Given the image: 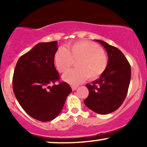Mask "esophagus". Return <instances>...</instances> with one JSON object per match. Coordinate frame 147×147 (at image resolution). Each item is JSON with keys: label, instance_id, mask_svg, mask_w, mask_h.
Returning <instances> with one entry per match:
<instances>
[{"label": "esophagus", "instance_id": "34e87169", "mask_svg": "<svg viewBox=\"0 0 147 147\" xmlns=\"http://www.w3.org/2000/svg\"><path fill=\"white\" fill-rule=\"evenodd\" d=\"M71 88L72 90H76L77 89V88H78V86H72Z\"/></svg>", "mask_w": 147, "mask_h": 147}]
</instances>
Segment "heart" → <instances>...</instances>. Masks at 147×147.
Here are the masks:
<instances>
[{"instance_id": "obj_1", "label": "heart", "mask_w": 147, "mask_h": 147, "mask_svg": "<svg viewBox=\"0 0 147 147\" xmlns=\"http://www.w3.org/2000/svg\"><path fill=\"white\" fill-rule=\"evenodd\" d=\"M57 70L64 72L77 61V68L71 69L63 75V79L70 84H79L88 77L90 80L100 77L108 65V56L97 43L79 41L72 43L67 49L59 48L54 55Z\"/></svg>"}]
</instances>
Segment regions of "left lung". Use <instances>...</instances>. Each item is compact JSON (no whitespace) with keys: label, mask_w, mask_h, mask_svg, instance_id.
<instances>
[{"label":"left lung","mask_w":147,"mask_h":147,"mask_svg":"<svg viewBox=\"0 0 147 147\" xmlns=\"http://www.w3.org/2000/svg\"><path fill=\"white\" fill-rule=\"evenodd\" d=\"M96 41L104 47L109 61L100 77L86 85L89 95L84 102L94 112L106 115L117 110L126 98L131 81V65L119 49L101 40Z\"/></svg>","instance_id":"8db88e82"}]
</instances>
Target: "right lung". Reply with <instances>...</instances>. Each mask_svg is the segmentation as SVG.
Here are the masks:
<instances>
[{
  "label": "right lung",
  "mask_w": 147,
  "mask_h": 147,
  "mask_svg": "<svg viewBox=\"0 0 147 147\" xmlns=\"http://www.w3.org/2000/svg\"><path fill=\"white\" fill-rule=\"evenodd\" d=\"M57 41L39 43L20 57L12 79L14 93L23 109L41 122L56 118L72 92L66 82L54 84L60 77L55 66Z\"/></svg>",
  "instance_id": "right-lung-1"
}]
</instances>
